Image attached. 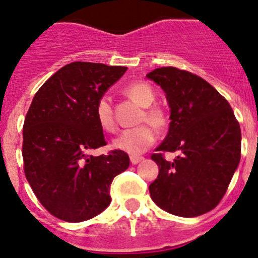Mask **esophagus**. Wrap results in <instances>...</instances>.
<instances>
[{
	"mask_svg": "<svg viewBox=\"0 0 258 258\" xmlns=\"http://www.w3.org/2000/svg\"><path fill=\"white\" fill-rule=\"evenodd\" d=\"M143 160V157H131V163L132 165H136V164H138L140 161Z\"/></svg>",
	"mask_w": 258,
	"mask_h": 258,
	"instance_id": "esophagus-1",
	"label": "esophagus"
}]
</instances>
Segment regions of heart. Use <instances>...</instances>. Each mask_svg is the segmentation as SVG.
<instances>
[{
  "label": "heart",
  "mask_w": 258,
  "mask_h": 258,
  "mask_svg": "<svg viewBox=\"0 0 258 258\" xmlns=\"http://www.w3.org/2000/svg\"><path fill=\"white\" fill-rule=\"evenodd\" d=\"M123 94L128 97L137 105L144 107L141 115V122H148L154 128H165L169 122L168 112L161 106L152 105L155 101V92L147 82H134L123 89ZM95 118L103 131L114 132L116 121L111 101L106 97L99 99L95 107ZM155 132L148 124H141L136 128H128L121 132L115 138L112 146L118 151L130 155H138L146 152L154 143Z\"/></svg>",
  "instance_id": "obj_1"
}]
</instances>
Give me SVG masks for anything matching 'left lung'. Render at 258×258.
Wrapping results in <instances>:
<instances>
[{
	"instance_id": "obj_1",
	"label": "left lung",
	"mask_w": 258,
	"mask_h": 258,
	"mask_svg": "<svg viewBox=\"0 0 258 258\" xmlns=\"http://www.w3.org/2000/svg\"><path fill=\"white\" fill-rule=\"evenodd\" d=\"M165 92L170 126L152 155L159 175L149 185L155 205L174 216L198 217L216 208L240 157L241 131L228 100L205 79L176 67L147 75ZM163 151H179L172 162Z\"/></svg>"
}]
</instances>
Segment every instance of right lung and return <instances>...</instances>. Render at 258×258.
Listing matches in <instances>:
<instances>
[{
    "label": "right lung",
    "instance_id": "obj_1",
    "mask_svg": "<svg viewBox=\"0 0 258 258\" xmlns=\"http://www.w3.org/2000/svg\"><path fill=\"white\" fill-rule=\"evenodd\" d=\"M127 67L72 62L34 95L23 126L28 182L49 213L70 223L98 216L111 202L110 185L130 166L124 152L93 157L106 146L95 118L99 99Z\"/></svg>",
    "mask_w": 258,
    "mask_h": 258
}]
</instances>
